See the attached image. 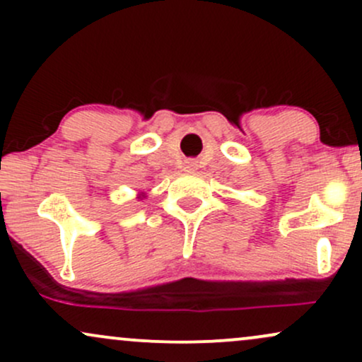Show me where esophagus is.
Returning <instances> with one entry per match:
<instances>
[{
    "mask_svg": "<svg viewBox=\"0 0 362 362\" xmlns=\"http://www.w3.org/2000/svg\"><path fill=\"white\" fill-rule=\"evenodd\" d=\"M194 167H195L194 161H185V168H187V170H192Z\"/></svg>",
    "mask_w": 362,
    "mask_h": 362,
    "instance_id": "esophagus-1",
    "label": "esophagus"
}]
</instances>
